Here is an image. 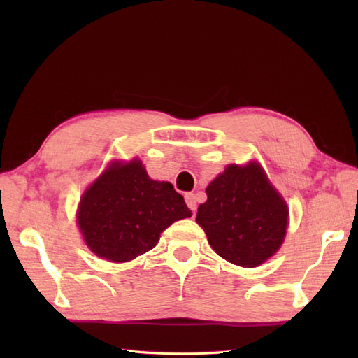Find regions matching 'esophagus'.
<instances>
[{
  "label": "esophagus",
  "instance_id": "34e87169",
  "mask_svg": "<svg viewBox=\"0 0 358 358\" xmlns=\"http://www.w3.org/2000/svg\"><path fill=\"white\" fill-rule=\"evenodd\" d=\"M185 201L187 204V208L191 209L192 212L196 210V196H195V194H186L185 195Z\"/></svg>",
  "mask_w": 358,
  "mask_h": 358
}]
</instances>
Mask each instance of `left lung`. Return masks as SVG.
Listing matches in <instances>:
<instances>
[{
    "label": "left lung",
    "mask_w": 358,
    "mask_h": 358,
    "mask_svg": "<svg viewBox=\"0 0 358 358\" xmlns=\"http://www.w3.org/2000/svg\"><path fill=\"white\" fill-rule=\"evenodd\" d=\"M196 212L209 245L224 260L255 268L277 252L287 227V206L258 163L227 166L206 189Z\"/></svg>",
    "instance_id": "8db88e82"
}]
</instances>
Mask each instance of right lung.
<instances>
[{
	"label": "right lung",
	"instance_id": "1",
	"mask_svg": "<svg viewBox=\"0 0 358 358\" xmlns=\"http://www.w3.org/2000/svg\"><path fill=\"white\" fill-rule=\"evenodd\" d=\"M171 183L148 177L138 159L109 169L85 192L78 224L94 254L129 262L154 248L167 226L191 217Z\"/></svg>",
	"mask_w": 358,
	"mask_h": 358
}]
</instances>
